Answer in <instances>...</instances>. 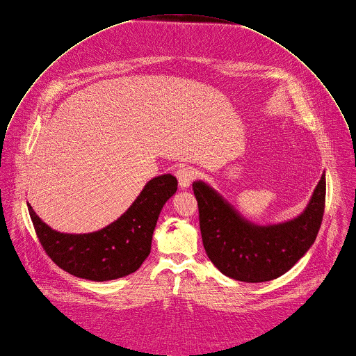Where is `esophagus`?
<instances>
[{
  "label": "esophagus",
  "instance_id": "esophagus-1",
  "mask_svg": "<svg viewBox=\"0 0 356 356\" xmlns=\"http://www.w3.org/2000/svg\"><path fill=\"white\" fill-rule=\"evenodd\" d=\"M177 178H178V182H179V186L181 188H188L191 185V182L193 181V177H195V172L191 167H179L175 172Z\"/></svg>",
  "mask_w": 356,
  "mask_h": 356
}]
</instances>
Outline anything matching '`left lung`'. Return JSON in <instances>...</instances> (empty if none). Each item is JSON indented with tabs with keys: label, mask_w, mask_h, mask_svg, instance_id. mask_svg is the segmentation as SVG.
Listing matches in <instances>:
<instances>
[{
	"label": "left lung",
	"mask_w": 356,
	"mask_h": 356,
	"mask_svg": "<svg viewBox=\"0 0 356 356\" xmlns=\"http://www.w3.org/2000/svg\"><path fill=\"white\" fill-rule=\"evenodd\" d=\"M192 188L204 250L224 275L238 281L263 282L286 273L313 245L324 214V174L299 217L267 227L242 218L204 182Z\"/></svg>",
	"instance_id": "8db88e82"
}]
</instances>
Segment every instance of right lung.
Listing matches in <instances>:
<instances>
[{
  "label": "right lung",
  "instance_id": "obj_1",
  "mask_svg": "<svg viewBox=\"0 0 356 356\" xmlns=\"http://www.w3.org/2000/svg\"><path fill=\"white\" fill-rule=\"evenodd\" d=\"M178 181L165 174L149 181L132 206L106 228L90 234H63L43 222L28 203L36 235L50 259L70 274L108 281L135 273L150 253L153 231Z\"/></svg>",
  "mask_w": 356,
  "mask_h": 356
}]
</instances>
